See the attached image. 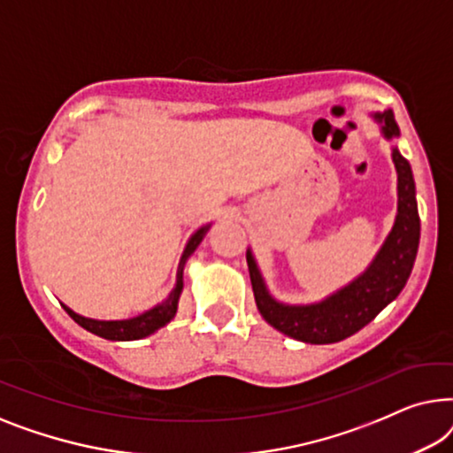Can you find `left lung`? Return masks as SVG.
<instances>
[{
    "label": "left lung",
    "mask_w": 453,
    "mask_h": 453,
    "mask_svg": "<svg viewBox=\"0 0 453 453\" xmlns=\"http://www.w3.org/2000/svg\"><path fill=\"white\" fill-rule=\"evenodd\" d=\"M375 119L381 123V133H384L386 139L400 135L392 111L375 114ZM392 160L398 172L396 221H394V227L386 238L384 246L375 254L373 263L347 288L322 299L320 303H281L273 299L271 293L266 291L257 260H254L250 250L246 252L257 308L260 316L279 333L288 334L296 341L310 342V345L339 342L372 322L404 289L417 258L420 219L411 164L400 156L396 148L392 150Z\"/></svg>",
    "instance_id": "obj_1"
}]
</instances>
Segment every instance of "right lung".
Here are the masks:
<instances>
[{"label":"right lung","mask_w":453,"mask_h":453,"mask_svg":"<svg viewBox=\"0 0 453 453\" xmlns=\"http://www.w3.org/2000/svg\"><path fill=\"white\" fill-rule=\"evenodd\" d=\"M207 229H209V226H203L201 229H196V232L190 235L188 244H187V248H184L180 265H178L174 289L170 291V296L165 297V302L156 305V308L143 311V314H139L135 318H129V320H92V318H84V316L75 314V311L69 310L67 305H63V308H65L67 314L72 316L81 328H86L88 333H92V334L102 336V339L139 341V339H143V336H150L151 333H156L157 328L165 326V324L174 318L176 308H178V297H180V291H182L184 263H187V258L195 252V248L201 244L203 235L207 234Z\"/></svg>","instance_id":"add662e5"}]
</instances>
